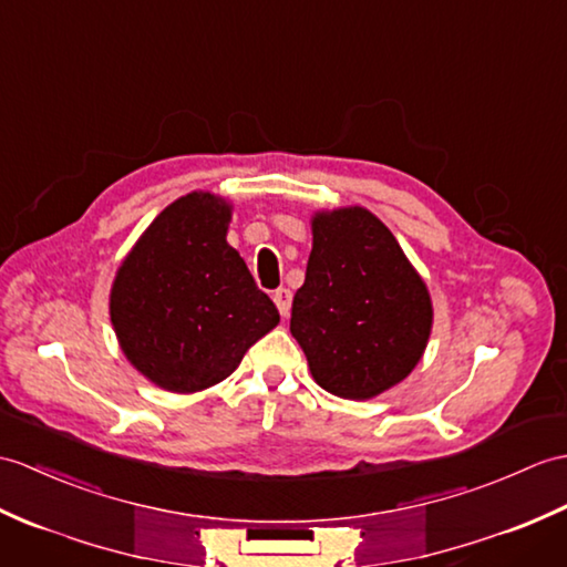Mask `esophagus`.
<instances>
[{"mask_svg":"<svg viewBox=\"0 0 567 567\" xmlns=\"http://www.w3.org/2000/svg\"><path fill=\"white\" fill-rule=\"evenodd\" d=\"M272 301H275V307H278V311H280L282 316H287V313H289V307H292V292H289L287 287L275 289Z\"/></svg>","mask_w":567,"mask_h":567,"instance_id":"obj_1","label":"esophagus"}]
</instances>
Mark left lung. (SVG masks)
I'll list each match as a JSON object with an SVG mask.
<instances>
[{
	"label": "left lung",
	"mask_w": 567,
	"mask_h": 567,
	"mask_svg": "<svg viewBox=\"0 0 567 567\" xmlns=\"http://www.w3.org/2000/svg\"><path fill=\"white\" fill-rule=\"evenodd\" d=\"M311 234L289 331L321 389L350 401L374 399L423 358L430 292L396 236L370 209L316 213Z\"/></svg>",
	"instance_id": "obj_1"
}]
</instances>
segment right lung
Wrapping results in <instances>:
<instances>
[{
    "mask_svg": "<svg viewBox=\"0 0 567 567\" xmlns=\"http://www.w3.org/2000/svg\"><path fill=\"white\" fill-rule=\"evenodd\" d=\"M231 205L188 193L156 217L117 268L111 321L125 358L156 386L193 393L227 379L280 323L227 244Z\"/></svg>",
    "mask_w": 567,
    "mask_h": 567,
    "instance_id": "add662e5",
    "label": "right lung"
}]
</instances>
